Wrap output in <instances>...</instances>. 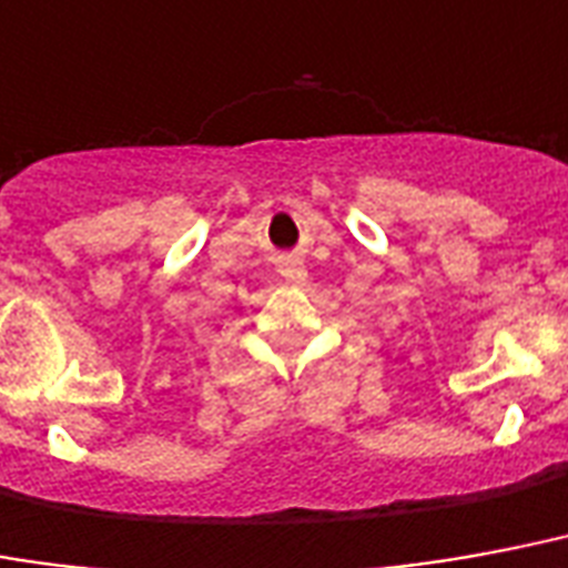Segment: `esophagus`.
I'll list each match as a JSON object with an SVG mask.
<instances>
[{"instance_id": "esophagus-1", "label": "esophagus", "mask_w": 568, "mask_h": 568, "mask_svg": "<svg viewBox=\"0 0 568 568\" xmlns=\"http://www.w3.org/2000/svg\"><path fill=\"white\" fill-rule=\"evenodd\" d=\"M276 267H280V273H283L288 283L301 285L306 280V267L304 262H301V255H292V252H288V255H280V264H276Z\"/></svg>"}]
</instances>
